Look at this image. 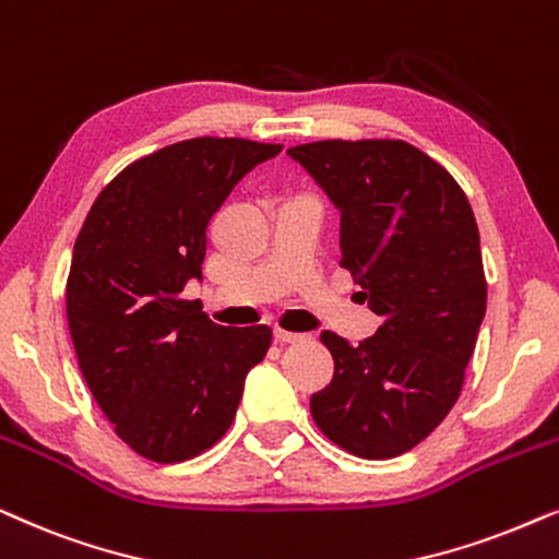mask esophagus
Here are the masks:
<instances>
[{
    "instance_id": "34e87169",
    "label": "esophagus",
    "mask_w": 559,
    "mask_h": 559,
    "mask_svg": "<svg viewBox=\"0 0 559 559\" xmlns=\"http://www.w3.org/2000/svg\"><path fill=\"white\" fill-rule=\"evenodd\" d=\"M274 342H280V344H302V342H308V336H306V333H289V331L274 329Z\"/></svg>"
}]
</instances>
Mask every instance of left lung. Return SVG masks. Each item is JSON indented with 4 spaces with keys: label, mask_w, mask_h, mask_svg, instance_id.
<instances>
[{
    "label": "left lung",
    "mask_w": 559,
    "mask_h": 559,
    "mask_svg": "<svg viewBox=\"0 0 559 559\" xmlns=\"http://www.w3.org/2000/svg\"><path fill=\"white\" fill-rule=\"evenodd\" d=\"M342 215V266L382 318L352 346L323 331L333 380L310 397L325 437L388 460L452 411L485 318L480 234L452 174L405 141H318L287 151Z\"/></svg>",
    "instance_id": "8db88e82"
}]
</instances>
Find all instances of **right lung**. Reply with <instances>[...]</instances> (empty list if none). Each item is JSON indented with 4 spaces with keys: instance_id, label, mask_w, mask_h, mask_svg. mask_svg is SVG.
<instances>
[{
    "instance_id": "right-lung-1",
    "label": "right lung",
    "mask_w": 559,
    "mask_h": 559,
    "mask_svg": "<svg viewBox=\"0 0 559 559\" xmlns=\"http://www.w3.org/2000/svg\"><path fill=\"white\" fill-rule=\"evenodd\" d=\"M282 151L192 138L122 169L74 243L67 316L94 401L130 449L185 462L230 429L272 329H226L182 300L202 282L205 228L253 166Z\"/></svg>"
}]
</instances>
